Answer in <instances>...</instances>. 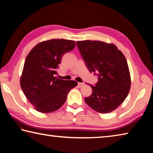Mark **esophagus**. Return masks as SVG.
Listing matches in <instances>:
<instances>
[{"instance_id":"esophagus-1","label":"esophagus","mask_w":153,"mask_h":153,"mask_svg":"<svg viewBox=\"0 0 153 153\" xmlns=\"http://www.w3.org/2000/svg\"><path fill=\"white\" fill-rule=\"evenodd\" d=\"M84 85L83 82H78V87H81Z\"/></svg>"}]
</instances>
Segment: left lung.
Here are the masks:
<instances>
[{
    "instance_id": "obj_1",
    "label": "left lung",
    "mask_w": 153,
    "mask_h": 153,
    "mask_svg": "<svg viewBox=\"0 0 153 153\" xmlns=\"http://www.w3.org/2000/svg\"><path fill=\"white\" fill-rule=\"evenodd\" d=\"M80 53L90 72L97 76L92 94L85 101L93 110L107 114L116 109L126 98L130 89L128 63L113 44L100 41H78Z\"/></svg>"
}]
</instances>
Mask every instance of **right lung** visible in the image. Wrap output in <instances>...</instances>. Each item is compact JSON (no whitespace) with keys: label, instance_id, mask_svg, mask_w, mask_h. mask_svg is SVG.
<instances>
[{"label":"right lung","instance_id":"right-lung-1","mask_svg":"<svg viewBox=\"0 0 153 153\" xmlns=\"http://www.w3.org/2000/svg\"><path fill=\"white\" fill-rule=\"evenodd\" d=\"M75 44L72 40L50 39L36 45L27 56L21 87L37 111L45 114L60 108L70 90L77 85L76 81L56 76L63 55L73 50Z\"/></svg>","mask_w":153,"mask_h":153}]
</instances>
